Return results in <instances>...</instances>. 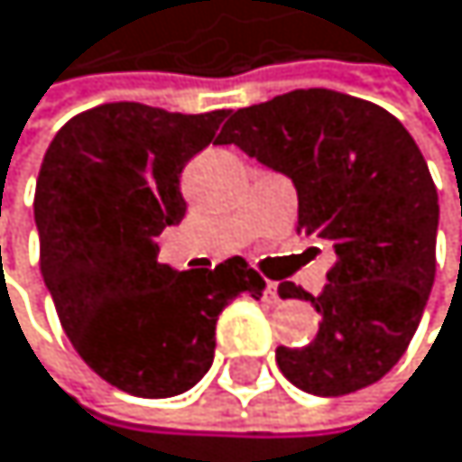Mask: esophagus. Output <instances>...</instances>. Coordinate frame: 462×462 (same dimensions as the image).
I'll return each mask as SVG.
<instances>
[{
	"mask_svg": "<svg viewBox=\"0 0 462 462\" xmlns=\"http://www.w3.org/2000/svg\"><path fill=\"white\" fill-rule=\"evenodd\" d=\"M263 297H266L269 306H277V302H281V294H277V283H274V281H266V291H263Z\"/></svg>",
	"mask_w": 462,
	"mask_h": 462,
	"instance_id": "obj_1",
	"label": "esophagus"
}]
</instances>
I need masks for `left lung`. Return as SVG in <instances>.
<instances>
[{
  "instance_id": "1",
  "label": "left lung",
  "mask_w": 462,
  "mask_h": 462,
  "mask_svg": "<svg viewBox=\"0 0 462 462\" xmlns=\"http://www.w3.org/2000/svg\"><path fill=\"white\" fill-rule=\"evenodd\" d=\"M218 143L286 173L297 233L337 249L322 294L277 286L322 317L314 342L277 347V367L311 395L375 384L404 356L435 283L438 190L410 131L370 100L294 89L238 108Z\"/></svg>"
}]
</instances>
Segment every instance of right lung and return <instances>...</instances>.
<instances>
[{"label": "right lung", "instance_id": "add662e5", "mask_svg": "<svg viewBox=\"0 0 462 462\" xmlns=\"http://www.w3.org/2000/svg\"><path fill=\"white\" fill-rule=\"evenodd\" d=\"M226 115L103 103L75 115L44 153L32 201L44 283L80 359L123 393L190 390L213 365L224 306L266 289L244 258L201 272L156 261V236L188 210L179 173Z\"/></svg>", "mask_w": 462, "mask_h": 462}]
</instances>
